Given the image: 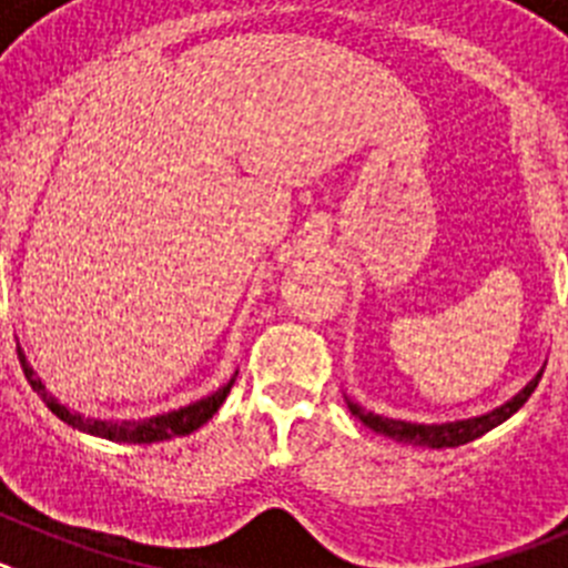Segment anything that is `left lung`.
<instances>
[{
	"mask_svg": "<svg viewBox=\"0 0 568 568\" xmlns=\"http://www.w3.org/2000/svg\"><path fill=\"white\" fill-rule=\"evenodd\" d=\"M540 369L529 384L520 389L518 395H511L506 404L495 406L491 413L486 415H475V418H460V420H446V424H413V420H398V418H384V415H375L369 409H364L361 404L346 398V406H349V413L361 420L364 426H369L373 433L386 435V438L398 440V444H413V446H429V449H446V446H460L469 444V440L480 438L489 429H495L498 424H504L506 418L518 413L520 406L529 400V395L535 393V386H538Z\"/></svg>",
	"mask_w": 568,
	"mask_h": 568,
	"instance_id": "1",
	"label": "left lung"
}]
</instances>
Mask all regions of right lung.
Masks as SVG:
<instances>
[{"mask_svg":"<svg viewBox=\"0 0 568 568\" xmlns=\"http://www.w3.org/2000/svg\"><path fill=\"white\" fill-rule=\"evenodd\" d=\"M19 361H22L24 378L30 381L33 393L48 404L50 413L57 415V418H62L68 426H73V429H79V433L97 435V438H104V440H115V444H155V440H168V438H179V435L195 433L199 426H204L215 413H219V406H222L224 398L230 395V386L235 384V375H233L222 389H215V393L207 395V398L193 400V404L179 406V409H170V413H162V415H150V418H139V420L133 418L102 420V418H88V415L70 413L68 406L59 404V400L44 389L42 378H37L33 366L24 361L22 346H19Z\"/></svg>","mask_w":568,"mask_h":568,"instance_id":"obj_1","label":"right lung"}]
</instances>
